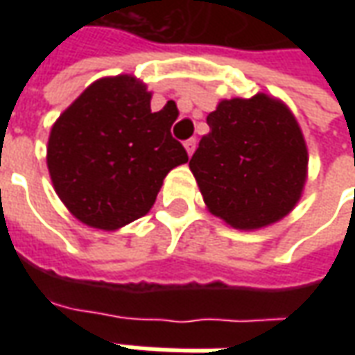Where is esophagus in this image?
<instances>
[{
  "instance_id": "34e87169",
  "label": "esophagus",
  "mask_w": 355,
  "mask_h": 355,
  "mask_svg": "<svg viewBox=\"0 0 355 355\" xmlns=\"http://www.w3.org/2000/svg\"><path fill=\"white\" fill-rule=\"evenodd\" d=\"M196 144H198V142H196V139H188V140H186L184 148H186V152H188V155L193 154V150H196Z\"/></svg>"
}]
</instances>
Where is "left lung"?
I'll list each match as a JSON object with an SVG mask.
<instances>
[{"instance_id":"obj_1","label":"left lung","mask_w":355,"mask_h":355,"mask_svg":"<svg viewBox=\"0 0 355 355\" xmlns=\"http://www.w3.org/2000/svg\"><path fill=\"white\" fill-rule=\"evenodd\" d=\"M190 159L213 215L254 230L297 205L306 180L304 139L289 108L268 94L223 101Z\"/></svg>"}]
</instances>
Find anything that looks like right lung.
<instances>
[{"label": "right lung", "instance_id": "1", "mask_svg": "<svg viewBox=\"0 0 355 355\" xmlns=\"http://www.w3.org/2000/svg\"><path fill=\"white\" fill-rule=\"evenodd\" d=\"M131 76L94 81L53 125L47 148L58 198L81 223L117 230L144 216L173 167L188 162L173 139L177 110H150Z\"/></svg>", "mask_w": 355, "mask_h": 355}]
</instances>
